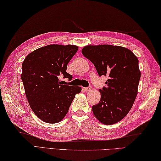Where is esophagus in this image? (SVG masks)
<instances>
[{
	"mask_svg": "<svg viewBox=\"0 0 161 161\" xmlns=\"http://www.w3.org/2000/svg\"><path fill=\"white\" fill-rule=\"evenodd\" d=\"M92 89V87H85V88H83V89L85 90V92H89V91H91Z\"/></svg>",
	"mask_w": 161,
	"mask_h": 161,
	"instance_id": "obj_1",
	"label": "esophagus"
}]
</instances>
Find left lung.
I'll use <instances>...</instances> for the list:
<instances>
[{"instance_id":"8db88e82","label":"left lung","mask_w":161,"mask_h":161,"mask_svg":"<svg viewBox=\"0 0 161 161\" xmlns=\"http://www.w3.org/2000/svg\"><path fill=\"white\" fill-rule=\"evenodd\" d=\"M82 54L92 62L100 76H108L107 87L99 90V103L92 107L94 116L105 125L119 122L130 111L138 93V58L130 50L108 44L87 45Z\"/></svg>"}]
</instances>
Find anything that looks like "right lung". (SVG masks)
Listing matches in <instances>:
<instances>
[{
	"label": "right lung",
	"instance_id": "add662e5",
	"mask_svg": "<svg viewBox=\"0 0 161 161\" xmlns=\"http://www.w3.org/2000/svg\"><path fill=\"white\" fill-rule=\"evenodd\" d=\"M78 47L75 45L50 44L29 53L22 62L21 78L31 108L44 122L56 124L67 115L80 87L63 84L58 76L69 80L66 72L69 61Z\"/></svg>",
	"mask_w": 161,
	"mask_h": 161
}]
</instances>
